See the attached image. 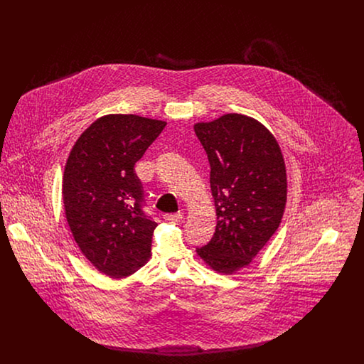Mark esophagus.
Instances as JSON below:
<instances>
[{
  "label": "esophagus",
  "mask_w": 364,
  "mask_h": 364,
  "mask_svg": "<svg viewBox=\"0 0 364 364\" xmlns=\"http://www.w3.org/2000/svg\"><path fill=\"white\" fill-rule=\"evenodd\" d=\"M164 220L168 223H180L183 220V213H176V214H165Z\"/></svg>",
  "instance_id": "obj_1"
}]
</instances>
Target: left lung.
Instances as JSON below:
<instances>
[{
	"label": "left lung",
	"instance_id": "obj_1",
	"mask_svg": "<svg viewBox=\"0 0 364 364\" xmlns=\"http://www.w3.org/2000/svg\"><path fill=\"white\" fill-rule=\"evenodd\" d=\"M210 162L217 226L198 255L215 272L247 266L274 235L287 203L285 162L260 122L230 113L193 127Z\"/></svg>",
	"mask_w": 364,
	"mask_h": 364
}]
</instances>
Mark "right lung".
<instances>
[{"instance_id":"1","label":"right lung","mask_w":364,"mask_h":364,"mask_svg":"<svg viewBox=\"0 0 364 364\" xmlns=\"http://www.w3.org/2000/svg\"><path fill=\"white\" fill-rule=\"evenodd\" d=\"M166 122L109 114L76 140L63 181L65 215L80 251L101 273L131 276L151 252L156 223L144 211L135 164Z\"/></svg>"}]
</instances>
